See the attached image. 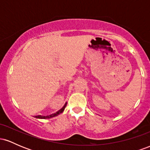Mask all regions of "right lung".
Segmentation results:
<instances>
[{
  "mask_svg": "<svg viewBox=\"0 0 150 150\" xmlns=\"http://www.w3.org/2000/svg\"><path fill=\"white\" fill-rule=\"evenodd\" d=\"M66 105H67V103H65L64 106H63V107L61 109H60L59 111H57V112H56V113H53V114H51V115H49V116H35V118H53V117H54V116H58V114H60V113H61L62 112H63V111H64V109H65V106H66Z\"/></svg>",
  "mask_w": 150,
  "mask_h": 150,
  "instance_id": "add662e5",
  "label": "right lung"
}]
</instances>
